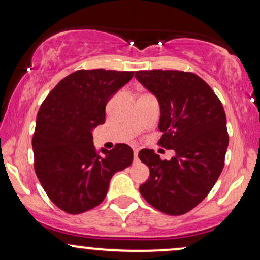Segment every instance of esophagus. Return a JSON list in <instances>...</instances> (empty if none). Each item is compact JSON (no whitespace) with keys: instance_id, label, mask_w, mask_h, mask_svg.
<instances>
[{"instance_id":"obj_1","label":"esophagus","mask_w":260,"mask_h":260,"mask_svg":"<svg viewBox=\"0 0 260 260\" xmlns=\"http://www.w3.org/2000/svg\"><path fill=\"white\" fill-rule=\"evenodd\" d=\"M138 151H139V149H137V148H134L133 149V154H134V157H138Z\"/></svg>"}]
</instances>
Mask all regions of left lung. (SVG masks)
Segmentation results:
<instances>
[{"label":"left lung","instance_id":"1","mask_svg":"<svg viewBox=\"0 0 260 260\" xmlns=\"http://www.w3.org/2000/svg\"><path fill=\"white\" fill-rule=\"evenodd\" d=\"M134 77L159 101V143L175 150L170 160L151 149L139 151L150 170L140 194L157 210L182 215L208 196L223 169L229 134L222 104L194 73L153 70Z\"/></svg>","mask_w":260,"mask_h":260}]
</instances>
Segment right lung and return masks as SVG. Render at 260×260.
Here are the masks:
<instances>
[{
	"mask_svg": "<svg viewBox=\"0 0 260 260\" xmlns=\"http://www.w3.org/2000/svg\"><path fill=\"white\" fill-rule=\"evenodd\" d=\"M134 72L80 70L67 76L41 104L32 137L34 169L53 204L80 214L105 199L110 180L132 164L133 150L117 144L96 153L92 131L105 123V107Z\"/></svg>",
	"mask_w": 260,
	"mask_h": 260,
	"instance_id": "obj_1",
	"label": "right lung"
}]
</instances>
